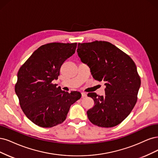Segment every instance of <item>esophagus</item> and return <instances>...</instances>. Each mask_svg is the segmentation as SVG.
Listing matches in <instances>:
<instances>
[{
    "label": "esophagus",
    "instance_id": "esophagus-1",
    "mask_svg": "<svg viewBox=\"0 0 158 158\" xmlns=\"http://www.w3.org/2000/svg\"><path fill=\"white\" fill-rule=\"evenodd\" d=\"M81 96H82V98H83L86 97V94L85 93L83 92V93H81Z\"/></svg>",
    "mask_w": 158,
    "mask_h": 158
}]
</instances>
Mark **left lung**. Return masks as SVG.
Listing matches in <instances>:
<instances>
[{
	"label": "left lung",
	"instance_id": "left-lung-1",
	"mask_svg": "<svg viewBox=\"0 0 158 158\" xmlns=\"http://www.w3.org/2000/svg\"><path fill=\"white\" fill-rule=\"evenodd\" d=\"M81 62L87 64L95 80L105 83V96L89 93L94 106L87 114L93 124L101 127L119 125L133 110L137 101L140 77L129 55L107 41L78 43Z\"/></svg>",
	"mask_w": 158,
	"mask_h": 158
}]
</instances>
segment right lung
Wrapping results in <instances>:
<instances>
[{
    "mask_svg": "<svg viewBox=\"0 0 158 158\" xmlns=\"http://www.w3.org/2000/svg\"><path fill=\"white\" fill-rule=\"evenodd\" d=\"M76 48L77 43L42 45L19 68L15 92L23 113L35 125L48 128L63 123L70 106L81 97L77 91L65 92L52 83Z\"/></svg>",
    "mask_w": 158,
    "mask_h": 158,
    "instance_id": "right-lung-1",
    "label": "right lung"
}]
</instances>
